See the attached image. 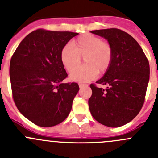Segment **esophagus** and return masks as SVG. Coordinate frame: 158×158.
I'll use <instances>...</instances> for the list:
<instances>
[{
    "label": "esophagus",
    "instance_id": "1",
    "mask_svg": "<svg viewBox=\"0 0 158 158\" xmlns=\"http://www.w3.org/2000/svg\"><path fill=\"white\" fill-rule=\"evenodd\" d=\"M84 86H85V85H84V84H79V87L80 88L84 87Z\"/></svg>",
    "mask_w": 158,
    "mask_h": 158
}]
</instances>
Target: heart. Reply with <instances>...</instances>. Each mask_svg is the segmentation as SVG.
Masks as SVG:
<instances>
[{"label": "heart", "instance_id": "1", "mask_svg": "<svg viewBox=\"0 0 158 158\" xmlns=\"http://www.w3.org/2000/svg\"><path fill=\"white\" fill-rule=\"evenodd\" d=\"M73 48L67 44L61 51L60 58L62 65L68 72L75 70L69 75L75 82H88L96 74H104L111 65L113 50L107 42L102 41L98 36L85 34L73 41ZM83 57L86 65L76 69ZM77 69L76 70V69Z\"/></svg>", "mask_w": 158, "mask_h": 158}]
</instances>
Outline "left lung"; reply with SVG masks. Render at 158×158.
I'll return each instance as SVG.
<instances>
[{"mask_svg":"<svg viewBox=\"0 0 158 158\" xmlns=\"http://www.w3.org/2000/svg\"><path fill=\"white\" fill-rule=\"evenodd\" d=\"M104 38L113 50L109 69L97 84L105 89L90 85L93 94L89 110L97 122L109 127H118L136 117L144 104L150 80V65L138 42L117 28L91 31Z\"/></svg>","mask_w":158,"mask_h":158,"instance_id":"obj_1","label":"left lung"}]
</instances>
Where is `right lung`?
Returning <instances> with one entry per match:
<instances>
[{"label":"right lung","instance_id":"right-lung-1","mask_svg":"<svg viewBox=\"0 0 158 158\" xmlns=\"http://www.w3.org/2000/svg\"><path fill=\"white\" fill-rule=\"evenodd\" d=\"M78 33L38 29L20 42L10 61L12 96L18 110L38 126L63 122L79 91L77 83H62L67 77L60 54Z\"/></svg>","mask_w":158,"mask_h":158}]
</instances>
